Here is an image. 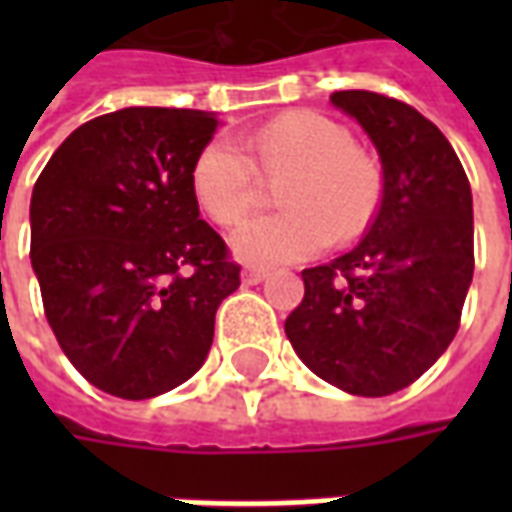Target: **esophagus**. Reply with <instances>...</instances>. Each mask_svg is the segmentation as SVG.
<instances>
[{
  "instance_id": "1",
  "label": "esophagus",
  "mask_w": 512,
  "mask_h": 512,
  "mask_svg": "<svg viewBox=\"0 0 512 512\" xmlns=\"http://www.w3.org/2000/svg\"><path fill=\"white\" fill-rule=\"evenodd\" d=\"M268 277V268L260 266H249L241 271V279H244V285H257V282H263Z\"/></svg>"
}]
</instances>
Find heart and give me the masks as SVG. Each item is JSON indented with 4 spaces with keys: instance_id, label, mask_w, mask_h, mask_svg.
I'll use <instances>...</instances> for the list:
<instances>
[{
    "instance_id": "1",
    "label": "heart",
    "mask_w": 512,
    "mask_h": 512,
    "mask_svg": "<svg viewBox=\"0 0 512 512\" xmlns=\"http://www.w3.org/2000/svg\"><path fill=\"white\" fill-rule=\"evenodd\" d=\"M250 150L246 151L245 147ZM260 169L279 186L285 211L255 216L233 235V252L249 266H282L321 255L365 233L381 202L376 161L356 150L351 131L321 112H288L238 142L213 136L191 164V194L219 227H233L255 208Z\"/></svg>"
}]
</instances>
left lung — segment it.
<instances>
[{"mask_svg": "<svg viewBox=\"0 0 512 512\" xmlns=\"http://www.w3.org/2000/svg\"><path fill=\"white\" fill-rule=\"evenodd\" d=\"M332 104L373 139L384 191L365 238L304 268V299L285 334L315 376L384 397L414 384L461 326L474 274L472 189L447 136L414 106L370 90Z\"/></svg>", "mask_w": 512, "mask_h": 512, "instance_id": "8db88e82", "label": "left lung"}]
</instances>
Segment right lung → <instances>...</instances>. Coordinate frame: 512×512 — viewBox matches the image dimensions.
<instances>
[{"label":"right lung","instance_id":"1","mask_svg":"<svg viewBox=\"0 0 512 512\" xmlns=\"http://www.w3.org/2000/svg\"><path fill=\"white\" fill-rule=\"evenodd\" d=\"M219 128L197 109L128 106L73 131L32 189V268L57 343L123 400L189 381L241 266L191 194Z\"/></svg>","mask_w":512,"mask_h":512}]
</instances>
